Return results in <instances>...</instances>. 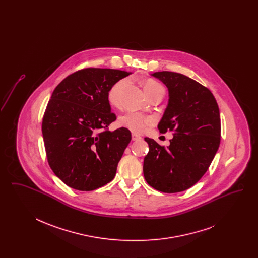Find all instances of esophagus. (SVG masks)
<instances>
[{
    "label": "esophagus",
    "instance_id": "esophagus-1",
    "mask_svg": "<svg viewBox=\"0 0 258 258\" xmlns=\"http://www.w3.org/2000/svg\"><path fill=\"white\" fill-rule=\"evenodd\" d=\"M133 141H138V140H140L141 139V137L139 136V135H133Z\"/></svg>",
    "mask_w": 258,
    "mask_h": 258
}]
</instances>
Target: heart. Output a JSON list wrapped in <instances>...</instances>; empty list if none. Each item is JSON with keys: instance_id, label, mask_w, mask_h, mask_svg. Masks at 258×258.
<instances>
[{"instance_id": "b5f03b06", "label": "heart", "mask_w": 258, "mask_h": 258, "mask_svg": "<svg viewBox=\"0 0 258 258\" xmlns=\"http://www.w3.org/2000/svg\"><path fill=\"white\" fill-rule=\"evenodd\" d=\"M125 84H126V79H122L111 87L108 92V100L112 105L114 106L119 105L120 94L122 89L125 86ZM156 91H163L162 86L157 81L150 79L144 83V92L146 95ZM153 123H154V119L152 117L143 116L135 112H127L119 119V124L122 127H124L136 135L143 134Z\"/></svg>"}]
</instances>
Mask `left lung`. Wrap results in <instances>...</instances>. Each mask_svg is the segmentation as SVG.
Returning a JSON list of instances; mask_svg holds the SVG:
<instances>
[{
    "instance_id": "8db88e82",
    "label": "left lung",
    "mask_w": 258,
    "mask_h": 258,
    "mask_svg": "<svg viewBox=\"0 0 258 258\" xmlns=\"http://www.w3.org/2000/svg\"><path fill=\"white\" fill-rule=\"evenodd\" d=\"M168 90V103L158 127L173 132L170 145L161 147L145 137L149 153L143 173L148 184L167 194L184 191L208 170L221 142V117L217 100L207 88L184 74H151Z\"/></svg>"
}]
</instances>
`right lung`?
Here are the masks:
<instances>
[{
	"instance_id": "obj_1",
	"label": "right lung",
	"mask_w": 258,
	"mask_h": 258,
	"mask_svg": "<svg viewBox=\"0 0 258 258\" xmlns=\"http://www.w3.org/2000/svg\"><path fill=\"white\" fill-rule=\"evenodd\" d=\"M132 74L112 69H85L54 90L42 120L50 167L64 184L90 191L111 182L132 140L128 130L102 131L116 120L108 92Z\"/></svg>"
}]
</instances>
